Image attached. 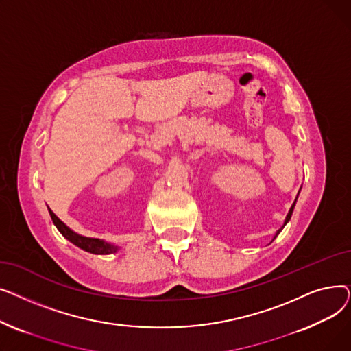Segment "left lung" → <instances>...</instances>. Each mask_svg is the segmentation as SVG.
Listing matches in <instances>:
<instances>
[{
	"label": "left lung",
	"instance_id": "1",
	"mask_svg": "<svg viewBox=\"0 0 351 351\" xmlns=\"http://www.w3.org/2000/svg\"><path fill=\"white\" fill-rule=\"evenodd\" d=\"M300 192V191H299ZM298 196H299V193H298ZM296 200H298V197L296 199H294V202H293V205H291V208H290V210H289V213H287V216H286V219H285V223H283V226H282V229L289 223V220H290V217H291V215H293V209H294V206H296ZM282 229H279L278 232H276V234L273 236V239H271V242L274 241V239L276 237H278L279 236V233L282 232Z\"/></svg>",
	"mask_w": 351,
	"mask_h": 351
}]
</instances>
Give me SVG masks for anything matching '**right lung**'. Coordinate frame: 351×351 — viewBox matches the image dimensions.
I'll return each instance as SVG.
<instances>
[{
    "label": "right lung",
    "instance_id": "obj_1",
    "mask_svg": "<svg viewBox=\"0 0 351 351\" xmlns=\"http://www.w3.org/2000/svg\"><path fill=\"white\" fill-rule=\"evenodd\" d=\"M48 212H49V216L52 219L53 225L57 226L60 233L65 239H68L71 243L78 246L80 249H82V250H85L88 253H94V254H110V253H117L121 249V246L114 245V243H109L106 241H102V239L86 237V236H82V234H80L77 232H73L49 208H48Z\"/></svg>",
    "mask_w": 351,
    "mask_h": 351
}]
</instances>
